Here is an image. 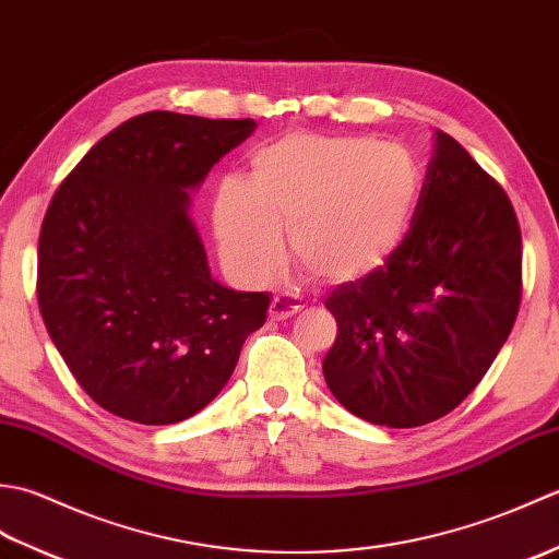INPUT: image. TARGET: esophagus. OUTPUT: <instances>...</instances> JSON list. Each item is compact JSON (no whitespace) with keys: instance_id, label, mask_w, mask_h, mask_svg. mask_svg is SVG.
Instances as JSON below:
<instances>
[{"instance_id":"obj_1","label":"esophagus","mask_w":559,"mask_h":559,"mask_svg":"<svg viewBox=\"0 0 559 559\" xmlns=\"http://www.w3.org/2000/svg\"><path fill=\"white\" fill-rule=\"evenodd\" d=\"M302 310L300 302H293L288 298H273L271 307H269V314L271 319H288L293 314H298Z\"/></svg>"}]
</instances>
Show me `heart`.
Returning a JSON list of instances; mask_svg holds the SVG:
<instances>
[{
	"mask_svg": "<svg viewBox=\"0 0 559 559\" xmlns=\"http://www.w3.org/2000/svg\"><path fill=\"white\" fill-rule=\"evenodd\" d=\"M420 165L408 148L365 136L286 134L252 153L249 182L228 180L213 204L225 266L264 283L293 257L329 283H358L401 249L420 201Z\"/></svg>",
	"mask_w": 559,
	"mask_h": 559,
	"instance_id": "1",
	"label": "heart"
}]
</instances>
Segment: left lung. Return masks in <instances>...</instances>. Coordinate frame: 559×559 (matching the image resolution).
Listing matches in <instances>:
<instances>
[{"instance_id": "left-lung-1", "label": "left lung", "mask_w": 559, "mask_h": 559, "mask_svg": "<svg viewBox=\"0 0 559 559\" xmlns=\"http://www.w3.org/2000/svg\"><path fill=\"white\" fill-rule=\"evenodd\" d=\"M324 305L338 336L322 367L341 406L384 427L442 418L478 386L519 314L512 201L456 139L435 132L401 249Z\"/></svg>"}]
</instances>
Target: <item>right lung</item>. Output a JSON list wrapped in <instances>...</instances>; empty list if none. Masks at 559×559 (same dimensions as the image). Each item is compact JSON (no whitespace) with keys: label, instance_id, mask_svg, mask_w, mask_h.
Wrapping results in <instances>:
<instances>
[{"label":"right lung","instance_id":"add662e5","mask_svg":"<svg viewBox=\"0 0 559 559\" xmlns=\"http://www.w3.org/2000/svg\"><path fill=\"white\" fill-rule=\"evenodd\" d=\"M254 120L153 110L103 136L59 185L38 242L52 343L100 408L173 425L218 396L269 293L225 288L189 218V192Z\"/></svg>","mask_w":559,"mask_h":559}]
</instances>
